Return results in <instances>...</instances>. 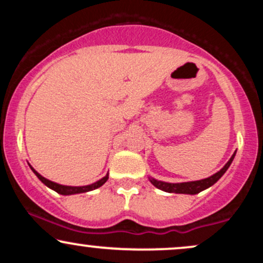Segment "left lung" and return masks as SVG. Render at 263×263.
Returning <instances> with one entry per match:
<instances>
[{
    "label": "left lung",
    "instance_id": "8db88e82",
    "mask_svg": "<svg viewBox=\"0 0 263 263\" xmlns=\"http://www.w3.org/2000/svg\"><path fill=\"white\" fill-rule=\"evenodd\" d=\"M235 155H236V152L232 155L230 161L226 163L218 173H215L214 176H211L209 178H205V179L195 180V182H186V183H165V182H161V180L153 179V178H149V180L156 188L161 189L163 192L178 193V194H198V193L203 192L204 189L209 188V186L213 185L214 183L218 182L220 178L222 177V174H224L225 172L228 171V168L230 167Z\"/></svg>",
    "mask_w": 263,
    "mask_h": 263
}]
</instances>
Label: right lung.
I'll return each instance as SVG.
<instances>
[{"mask_svg":"<svg viewBox=\"0 0 263 263\" xmlns=\"http://www.w3.org/2000/svg\"><path fill=\"white\" fill-rule=\"evenodd\" d=\"M29 167H31V165H29ZM32 171H33V173H34L35 176L39 178V180H41L42 183H44L45 185L49 186L50 189L55 190L57 193H59V194H62V195H71V194H79V193L90 192V190H93V189H96V188H100L102 184H105V182H106V180L108 179V174H107V176H105L104 178H102V179L99 180V182L90 184V185H85V186H68V185H60V184L54 183V182H52V180L45 179L44 177H42L41 174H39L37 171L33 170V168H32Z\"/></svg>","mask_w":263,"mask_h":263,"instance_id":"obj_1","label":"right lung"}]
</instances>
